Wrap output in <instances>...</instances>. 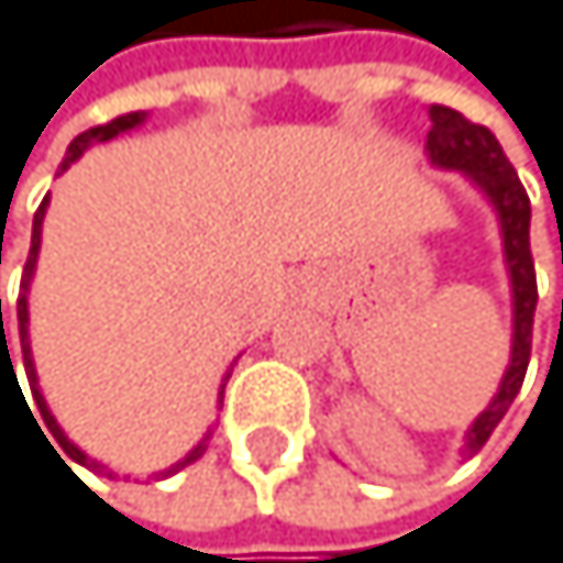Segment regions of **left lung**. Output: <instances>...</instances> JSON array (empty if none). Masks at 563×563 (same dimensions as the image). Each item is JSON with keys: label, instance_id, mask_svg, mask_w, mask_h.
I'll use <instances>...</instances> for the list:
<instances>
[{"label": "left lung", "instance_id": "left-lung-1", "mask_svg": "<svg viewBox=\"0 0 563 563\" xmlns=\"http://www.w3.org/2000/svg\"><path fill=\"white\" fill-rule=\"evenodd\" d=\"M431 122L434 125L427 132L431 164L448 167V170H465L496 205L499 225H503V245H506V266L512 279V358L489 410H482V417L465 434V454H475L493 438L499 420L512 407L516 393L523 386L527 365H530L533 310H537V273H533V253H530V198L489 129L465 119L462 112H454L448 106H431Z\"/></svg>", "mask_w": 563, "mask_h": 563}]
</instances>
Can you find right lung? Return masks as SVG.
<instances>
[{
    "mask_svg": "<svg viewBox=\"0 0 563 563\" xmlns=\"http://www.w3.org/2000/svg\"><path fill=\"white\" fill-rule=\"evenodd\" d=\"M143 122V112H125V115H119V119H112V122H106V125H95V129H88V132H81L78 140H74L70 146H67V156H64V164H60V170H67L74 159H78L91 143H106V140H112V136H119V132H125V129H132V125H140ZM43 211H47V198H43V205L36 208V214H33V239H30V256H26V266H23V294H20V300H16V324H20V345H23V365H26V379H30V389H33V396H36V407H40V417H43V423H47V431L54 434V441L64 448V454L70 457V462H78V465H85V468H101L98 462H91V457L81 451V448H74L67 438H64V431L57 427V420H54V413L47 410V404H43V396H40V386H36V368H33V355H30V334H26V321H30V314H26V290H30V279H33V266H36V253H40V225H43ZM2 307V303H0ZM0 324H2V310H0ZM2 365L9 368V379H16V368H12V358H9V345H5V331H2V349H0V373ZM229 379V376H225ZM16 386H20V379H16ZM225 389V386H221ZM23 393V389H20ZM30 417H33V410H30ZM36 420V417H33ZM40 427V423H36ZM43 434V431H40ZM47 438V434H43ZM51 441V438H47ZM54 448V444H51ZM205 448H208V438L190 451L184 462H177L170 472H180L184 465H190V462H198V457L205 454ZM54 454H57V448H54ZM60 457V454H57ZM64 462V457H60ZM67 465V462H64ZM70 468V465H67ZM170 472H159V475H170ZM112 475V472H109Z\"/></svg>",
    "mask_w": 563,
    "mask_h": 563,
    "instance_id": "right-lung-1",
    "label": "right lung"
}]
</instances>
